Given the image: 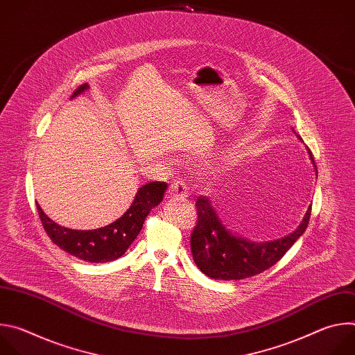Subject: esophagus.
<instances>
[{"label": "esophagus", "instance_id": "obj_1", "mask_svg": "<svg viewBox=\"0 0 355 355\" xmlns=\"http://www.w3.org/2000/svg\"><path fill=\"white\" fill-rule=\"evenodd\" d=\"M188 193V187L182 181H174L168 187V195L173 198H185Z\"/></svg>", "mask_w": 355, "mask_h": 355}]
</instances>
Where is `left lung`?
<instances>
[{
	"label": "left lung",
	"mask_w": 355,
	"mask_h": 355,
	"mask_svg": "<svg viewBox=\"0 0 355 355\" xmlns=\"http://www.w3.org/2000/svg\"><path fill=\"white\" fill-rule=\"evenodd\" d=\"M309 156L315 166L311 150ZM195 207L198 222L191 233L193 261L205 275L225 281L254 277L277 264L293 243L305 233L312 212L311 205L293 233L267 243H252L236 237L225 227L208 198L199 196Z\"/></svg>",
	"instance_id": "left-lung-1"
}]
</instances>
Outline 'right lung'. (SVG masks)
<instances>
[{
  "label": "right lung",
  "mask_w": 355,
  "mask_h": 355,
  "mask_svg": "<svg viewBox=\"0 0 355 355\" xmlns=\"http://www.w3.org/2000/svg\"><path fill=\"white\" fill-rule=\"evenodd\" d=\"M88 88V84L80 85L71 98ZM167 184L153 181L139 188L132 207L114 223L95 230H73L63 227L49 219L36 202L37 214L44 232L55 244L69 254L88 263H108L123 256L129 245L137 237L144 219L150 211L163 200Z\"/></svg>",
  "instance_id": "1"
}]
</instances>
